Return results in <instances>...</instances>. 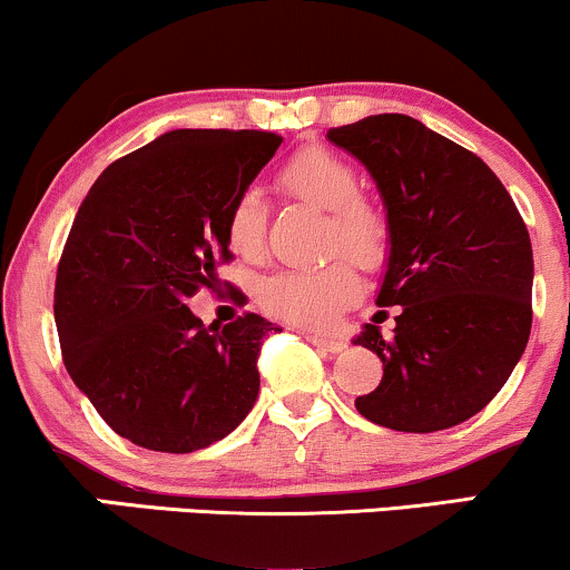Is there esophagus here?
<instances>
[{"instance_id":"1","label":"esophagus","mask_w":570,"mask_h":570,"mask_svg":"<svg viewBox=\"0 0 570 570\" xmlns=\"http://www.w3.org/2000/svg\"><path fill=\"white\" fill-rule=\"evenodd\" d=\"M303 335H305L307 343H313V345H316V348H322V351H330V353L345 351V343H343V340H340V337L316 335V332H303Z\"/></svg>"}]
</instances>
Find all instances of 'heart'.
Wrapping results in <instances>:
<instances>
[{
	"label": "heart",
	"instance_id": "1",
	"mask_svg": "<svg viewBox=\"0 0 570 570\" xmlns=\"http://www.w3.org/2000/svg\"><path fill=\"white\" fill-rule=\"evenodd\" d=\"M278 187L292 198L330 214L326 244L362 271H377L389 259L391 227L385 214L358 198V176L326 149L307 147L278 171ZM267 203L257 189L240 193L227 214V244L244 259H257L265 244ZM362 284L351 265L332 263L313 271H278L259 281V305L284 322L326 330L356 303Z\"/></svg>",
	"mask_w": 570,
	"mask_h": 570
}]
</instances>
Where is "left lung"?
Returning a JSON list of instances; mask_svg holds the SVG:
<instances>
[{"mask_svg":"<svg viewBox=\"0 0 570 570\" xmlns=\"http://www.w3.org/2000/svg\"><path fill=\"white\" fill-rule=\"evenodd\" d=\"M367 168L391 227L375 318L353 337L383 362L356 410L377 426L431 434L501 391L531 335L533 248L499 176L407 115H370L326 134Z\"/></svg>","mask_w":570,"mask_h":570,"instance_id":"8db88e82","label":"left lung"}]
</instances>
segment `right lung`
Masks as SVG:
<instances>
[{
    "label": "right lung",
    "instance_id": "add662e5",
    "mask_svg": "<svg viewBox=\"0 0 570 570\" xmlns=\"http://www.w3.org/2000/svg\"><path fill=\"white\" fill-rule=\"evenodd\" d=\"M267 130H168L85 195L56 276L63 364L115 434L158 453L225 440L259 394L276 326H206L187 299L230 259L227 214L281 147Z\"/></svg>",
    "mask_w": 570,
    "mask_h": 570
}]
</instances>
